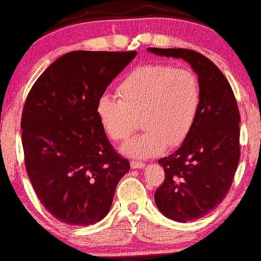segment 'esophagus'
I'll return each mask as SVG.
<instances>
[{"mask_svg":"<svg viewBox=\"0 0 261 261\" xmlns=\"http://www.w3.org/2000/svg\"><path fill=\"white\" fill-rule=\"evenodd\" d=\"M130 166H131V169H144V166H146V164L144 163H141V161H135V160H133L130 163Z\"/></svg>","mask_w":261,"mask_h":261,"instance_id":"34e87169","label":"esophagus"}]
</instances>
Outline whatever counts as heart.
Returning a JSON list of instances; mask_svg holds the SVG:
<instances>
[{"label":"heart","mask_w":261,"mask_h":261,"mask_svg":"<svg viewBox=\"0 0 261 261\" xmlns=\"http://www.w3.org/2000/svg\"><path fill=\"white\" fill-rule=\"evenodd\" d=\"M119 100L101 95L96 114L111 140L133 134L141 118L146 130L125 142L121 153L137 159L156 156L179 147L189 136L201 103V88L190 68L167 64L143 65L131 71L117 89Z\"/></svg>","instance_id":"1"}]
</instances>
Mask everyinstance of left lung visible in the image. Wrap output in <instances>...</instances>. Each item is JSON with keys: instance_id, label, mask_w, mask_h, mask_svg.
I'll use <instances>...</instances> for the list:
<instances>
[{"instance_id": "1", "label": "left lung", "mask_w": 261, "mask_h": 261, "mask_svg": "<svg viewBox=\"0 0 261 261\" xmlns=\"http://www.w3.org/2000/svg\"><path fill=\"white\" fill-rule=\"evenodd\" d=\"M147 50L183 59L199 77L201 103L195 125L182 146L158 161L165 180L154 195L165 217L191 222L216 208L231 187L240 161L239 107L225 75L208 58L182 48Z\"/></svg>"}]
</instances>
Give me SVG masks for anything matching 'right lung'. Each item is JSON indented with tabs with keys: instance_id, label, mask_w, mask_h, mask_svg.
<instances>
[{
	"instance_id": "1",
	"label": "right lung",
	"mask_w": 261,
	"mask_h": 261,
	"mask_svg": "<svg viewBox=\"0 0 261 261\" xmlns=\"http://www.w3.org/2000/svg\"><path fill=\"white\" fill-rule=\"evenodd\" d=\"M136 54L67 53L29 92L21 117L26 171L41 203L62 223L87 226L103 219L130 170L108 141L96 103Z\"/></svg>"
}]
</instances>
